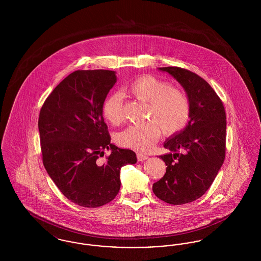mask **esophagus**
Segmentation results:
<instances>
[{"label":"esophagus","mask_w":261,"mask_h":261,"mask_svg":"<svg viewBox=\"0 0 261 261\" xmlns=\"http://www.w3.org/2000/svg\"><path fill=\"white\" fill-rule=\"evenodd\" d=\"M137 159H138L139 162H144V161H146L148 159V155H146V154H144L142 152H138L137 153Z\"/></svg>","instance_id":"1"}]
</instances>
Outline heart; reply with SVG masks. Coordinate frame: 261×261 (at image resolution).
Returning a JSON list of instances; mask_svg holds the SVG:
<instances>
[{"mask_svg": "<svg viewBox=\"0 0 261 261\" xmlns=\"http://www.w3.org/2000/svg\"><path fill=\"white\" fill-rule=\"evenodd\" d=\"M126 90L137 99L149 102L148 120L143 125L129 126L116 136V142L127 149L148 151L160 139L162 131L171 136L181 132L191 117V103L185 92L153 75H143L131 81ZM103 117L112 125L125 120L123 97L111 93L102 102Z\"/></svg>", "mask_w": 261, "mask_h": 261, "instance_id": "obj_1", "label": "heart"}]
</instances>
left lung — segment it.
Listing matches in <instances>:
<instances>
[{
	"label": "left lung",
	"instance_id": "left-lung-1",
	"mask_svg": "<svg viewBox=\"0 0 261 261\" xmlns=\"http://www.w3.org/2000/svg\"><path fill=\"white\" fill-rule=\"evenodd\" d=\"M183 86L191 103L186 128L164 143L169 152L161 155L167 165L152 192L170 204H184L200 198L210 189L226 151V112L223 102L200 76L188 69L160 67Z\"/></svg>",
	"mask_w": 261,
	"mask_h": 261
}]
</instances>
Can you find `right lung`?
Returning <instances> with one entry per match:
<instances>
[{
    "label": "right lung",
    "instance_id": "add662e5",
    "mask_svg": "<svg viewBox=\"0 0 261 261\" xmlns=\"http://www.w3.org/2000/svg\"><path fill=\"white\" fill-rule=\"evenodd\" d=\"M116 82L112 70H76L46 99L38 127L44 166L69 200L99 207L116 197L120 168L136 163V153L111 143L102 102ZM107 149L112 152L103 160Z\"/></svg>",
    "mask_w": 261,
    "mask_h": 261
}]
</instances>
